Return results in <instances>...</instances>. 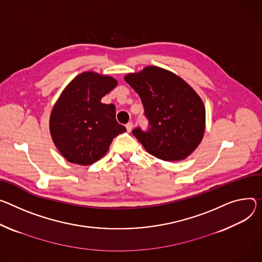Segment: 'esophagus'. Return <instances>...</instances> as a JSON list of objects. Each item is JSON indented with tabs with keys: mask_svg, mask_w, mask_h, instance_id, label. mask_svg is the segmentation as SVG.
Wrapping results in <instances>:
<instances>
[{
	"mask_svg": "<svg viewBox=\"0 0 262 262\" xmlns=\"http://www.w3.org/2000/svg\"><path fill=\"white\" fill-rule=\"evenodd\" d=\"M126 129H127V132H130L132 130V128H133V122H128V123H126Z\"/></svg>",
	"mask_w": 262,
	"mask_h": 262,
	"instance_id": "34e87169",
	"label": "esophagus"
}]
</instances>
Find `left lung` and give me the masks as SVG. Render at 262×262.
Returning <instances> with one entry per match:
<instances>
[{
    "instance_id": "left-lung-1",
    "label": "left lung",
    "mask_w": 262,
    "mask_h": 262,
    "mask_svg": "<svg viewBox=\"0 0 262 262\" xmlns=\"http://www.w3.org/2000/svg\"><path fill=\"white\" fill-rule=\"evenodd\" d=\"M124 79L139 94L148 119L147 130H133L147 152L169 162L192 154L206 123L205 106L196 92L170 71L154 66Z\"/></svg>"
}]
</instances>
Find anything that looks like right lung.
I'll list each match as a JSON object with an SVG mask.
<instances>
[{
  "label": "right lung",
  "instance_id": "obj_1",
  "mask_svg": "<svg viewBox=\"0 0 262 262\" xmlns=\"http://www.w3.org/2000/svg\"><path fill=\"white\" fill-rule=\"evenodd\" d=\"M117 80L95 72H83L63 90L50 116V133L55 146L69 162L91 165L108 150L113 139L126 128L116 120L114 104L101 98Z\"/></svg>",
  "mask_w": 262,
  "mask_h": 262
}]
</instances>
